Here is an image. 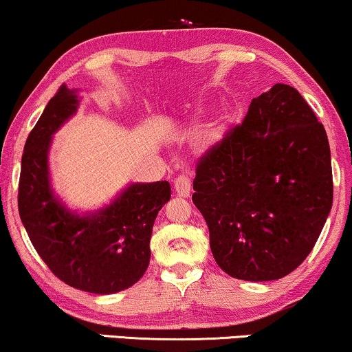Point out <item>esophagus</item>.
<instances>
[{"label": "esophagus", "mask_w": 352, "mask_h": 352, "mask_svg": "<svg viewBox=\"0 0 352 352\" xmlns=\"http://www.w3.org/2000/svg\"><path fill=\"white\" fill-rule=\"evenodd\" d=\"M175 190L177 192V195L181 197H189L190 195V190H192V181L190 177L184 175H179L175 179Z\"/></svg>", "instance_id": "esophagus-1"}]
</instances>
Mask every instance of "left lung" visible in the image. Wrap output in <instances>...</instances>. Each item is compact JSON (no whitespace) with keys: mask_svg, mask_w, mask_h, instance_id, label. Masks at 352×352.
<instances>
[{"mask_svg":"<svg viewBox=\"0 0 352 352\" xmlns=\"http://www.w3.org/2000/svg\"><path fill=\"white\" fill-rule=\"evenodd\" d=\"M194 190L226 274L252 282L288 276L314 248L333 201L324 124L295 88L274 85L200 157Z\"/></svg>","mask_w":352,"mask_h":352,"instance_id":"1","label":"left lung"}]
</instances>
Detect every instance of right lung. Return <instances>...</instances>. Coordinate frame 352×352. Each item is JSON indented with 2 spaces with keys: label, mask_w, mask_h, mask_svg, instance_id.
<instances>
[{
  "label": "right lung",
  "mask_w": 352,
  "mask_h": 352,
  "mask_svg": "<svg viewBox=\"0 0 352 352\" xmlns=\"http://www.w3.org/2000/svg\"><path fill=\"white\" fill-rule=\"evenodd\" d=\"M75 91L62 85L28 134L19 179V214L36 253L57 278L78 290L109 295L126 290L147 271L152 228L170 200L168 181L129 186L91 216L72 214L50 187L51 136L76 112Z\"/></svg>",
  "instance_id": "right-lung-1"
}]
</instances>
